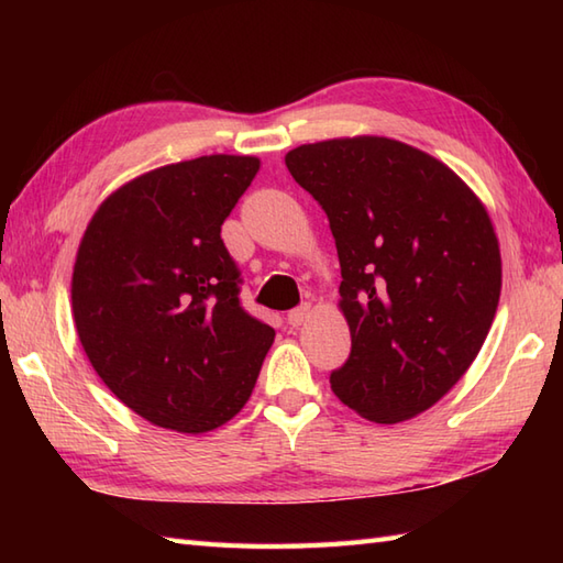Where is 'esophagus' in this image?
<instances>
[{"label": "esophagus", "mask_w": 563, "mask_h": 563, "mask_svg": "<svg viewBox=\"0 0 563 563\" xmlns=\"http://www.w3.org/2000/svg\"><path fill=\"white\" fill-rule=\"evenodd\" d=\"M309 314H312V305H309V302L295 307V309H290V312H288V324L290 327H302L305 321L309 319Z\"/></svg>", "instance_id": "esophagus-1"}]
</instances>
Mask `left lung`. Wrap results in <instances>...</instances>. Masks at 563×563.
<instances>
[{
  "label": "left lung",
  "instance_id": "left-lung-1",
  "mask_svg": "<svg viewBox=\"0 0 563 563\" xmlns=\"http://www.w3.org/2000/svg\"><path fill=\"white\" fill-rule=\"evenodd\" d=\"M288 172L336 239L351 355L331 389L375 423L430 409L482 351L500 297L488 212L430 154L389 137L302 145Z\"/></svg>",
  "mask_w": 563,
  "mask_h": 563
}]
</instances>
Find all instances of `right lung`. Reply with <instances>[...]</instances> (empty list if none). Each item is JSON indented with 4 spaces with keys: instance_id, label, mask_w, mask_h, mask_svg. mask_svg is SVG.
I'll use <instances>...</instances> for the list:
<instances>
[{
    "instance_id": "right-lung-1",
    "label": "right lung",
    "mask_w": 563,
    "mask_h": 563,
    "mask_svg": "<svg viewBox=\"0 0 563 563\" xmlns=\"http://www.w3.org/2000/svg\"><path fill=\"white\" fill-rule=\"evenodd\" d=\"M256 157L154 169L101 202L77 251L71 312L89 363L150 423L206 433L249 401L275 331L239 300L222 222Z\"/></svg>"
}]
</instances>
